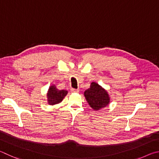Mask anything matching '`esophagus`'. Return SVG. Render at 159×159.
Listing matches in <instances>:
<instances>
[{
	"mask_svg": "<svg viewBox=\"0 0 159 159\" xmlns=\"http://www.w3.org/2000/svg\"><path fill=\"white\" fill-rule=\"evenodd\" d=\"M79 91H80L79 89H71L72 93H79Z\"/></svg>",
	"mask_w": 159,
	"mask_h": 159,
	"instance_id": "obj_1",
	"label": "esophagus"
}]
</instances>
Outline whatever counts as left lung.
Segmentation results:
<instances>
[{
	"instance_id": "obj_1",
	"label": "left lung",
	"mask_w": 159,
	"mask_h": 159,
	"mask_svg": "<svg viewBox=\"0 0 159 159\" xmlns=\"http://www.w3.org/2000/svg\"><path fill=\"white\" fill-rule=\"evenodd\" d=\"M89 105L94 110H100L109 105L110 97L103 87L96 82H91L90 87L84 92Z\"/></svg>"
}]
</instances>
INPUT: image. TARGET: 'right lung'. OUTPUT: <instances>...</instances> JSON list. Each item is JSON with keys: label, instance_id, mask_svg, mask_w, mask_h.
<instances>
[{"label": "right lung", "instance_id": "right-lung-1", "mask_svg": "<svg viewBox=\"0 0 159 159\" xmlns=\"http://www.w3.org/2000/svg\"><path fill=\"white\" fill-rule=\"evenodd\" d=\"M68 94V91L59 90L55 84H52L49 87L47 93V103L49 105H54L62 102L63 98Z\"/></svg>", "mask_w": 159, "mask_h": 159}]
</instances>
